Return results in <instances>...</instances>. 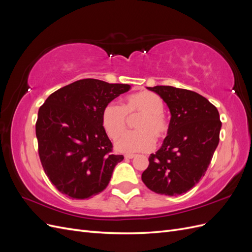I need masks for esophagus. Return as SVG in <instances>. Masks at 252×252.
<instances>
[{
    "instance_id": "1",
    "label": "esophagus",
    "mask_w": 252,
    "mask_h": 252,
    "mask_svg": "<svg viewBox=\"0 0 252 252\" xmlns=\"http://www.w3.org/2000/svg\"><path fill=\"white\" fill-rule=\"evenodd\" d=\"M135 157V155H132V154H127L125 155V158H133Z\"/></svg>"
}]
</instances>
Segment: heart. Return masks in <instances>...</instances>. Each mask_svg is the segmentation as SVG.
I'll return each mask as SVG.
<instances>
[{
    "label": "heart",
    "instance_id": "1",
    "mask_svg": "<svg viewBox=\"0 0 252 252\" xmlns=\"http://www.w3.org/2000/svg\"><path fill=\"white\" fill-rule=\"evenodd\" d=\"M164 102L161 97L149 91L126 96L123 107L116 102L105 106L101 122L110 139L116 140L125 131L128 118L136 116L134 131L124 133L116 142V148L125 154L149 151L155 146V139L161 141L169 131L168 121L164 117Z\"/></svg>",
    "mask_w": 252,
    "mask_h": 252
}]
</instances>
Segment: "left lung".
Here are the masks:
<instances>
[{
  "label": "left lung",
  "mask_w": 252,
  "mask_h": 252,
  "mask_svg": "<svg viewBox=\"0 0 252 252\" xmlns=\"http://www.w3.org/2000/svg\"><path fill=\"white\" fill-rule=\"evenodd\" d=\"M158 94L171 113L168 135L149 157L142 181L165 195L187 192L205 175L220 141L222 122L215 105L191 90L172 86L147 87Z\"/></svg>",
  "instance_id": "1"
}]
</instances>
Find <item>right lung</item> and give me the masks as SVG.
I'll use <instances>...</instances> for the list:
<instances>
[{
    "label": "right lung",
    "mask_w": 252,
    "mask_h": 252,
    "mask_svg": "<svg viewBox=\"0 0 252 252\" xmlns=\"http://www.w3.org/2000/svg\"><path fill=\"white\" fill-rule=\"evenodd\" d=\"M129 89L127 84L84 79L55 91L41 106L35 124L39 156L60 192L83 200L107 187L124 157L112 154L101 116L106 105Z\"/></svg>",
    "instance_id": "1"
}]
</instances>
